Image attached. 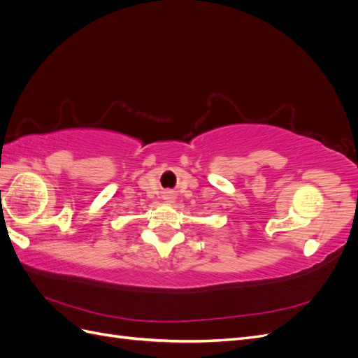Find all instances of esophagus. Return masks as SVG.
Returning <instances> with one entry per match:
<instances>
[{"mask_svg": "<svg viewBox=\"0 0 358 358\" xmlns=\"http://www.w3.org/2000/svg\"><path fill=\"white\" fill-rule=\"evenodd\" d=\"M170 194H171V192H169V196H166V199H167L169 201H173V200H175V196H170Z\"/></svg>", "mask_w": 358, "mask_h": 358, "instance_id": "obj_1", "label": "esophagus"}]
</instances>
